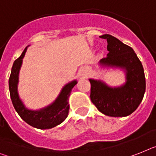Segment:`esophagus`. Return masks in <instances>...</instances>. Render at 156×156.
Here are the masks:
<instances>
[{
	"mask_svg": "<svg viewBox=\"0 0 156 156\" xmlns=\"http://www.w3.org/2000/svg\"><path fill=\"white\" fill-rule=\"evenodd\" d=\"M80 76H83V77H86V76H87V75H86V73H84V72H81Z\"/></svg>",
	"mask_w": 156,
	"mask_h": 156,
	"instance_id": "34e87169",
	"label": "esophagus"
}]
</instances>
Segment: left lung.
<instances>
[{
	"instance_id": "obj_1",
	"label": "left lung",
	"mask_w": 156,
	"mask_h": 156,
	"mask_svg": "<svg viewBox=\"0 0 156 156\" xmlns=\"http://www.w3.org/2000/svg\"><path fill=\"white\" fill-rule=\"evenodd\" d=\"M100 37L107 40L108 51V56L100 60V65L124 69L126 82L120 87H112L101 80L89 79L90 98L104 115L127 116L136 110L144 96L146 81L142 63L132 48L115 37L104 34Z\"/></svg>"
}]
</instances>
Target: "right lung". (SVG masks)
Listing matches in <instances>:
<instances>
[{
  "mask_svg": "<svg viewBox=\"0 0 156 156\" xmlns=\"http://www.w3.org/2000/svg\"><path fill=\"white\" fill-rule=\"evenodd\" d=\"M26 50L27 48H25L24 52L20 57L14 61L12 67L11 74L9 80L12 103L18 115L28 124L39 129H49L60 124L68 116L69 111V97L73 87L77 83V81L73 80L67 83L62 88L56 100L52 104L41 110H29L24 107L22 101L19 98L17 92L19 71Z\"/></svg>",
  "mask_w": 156,
  "mask_h": 156,
  "instance_id": "right-lung-1",
  "label": "right lung"
}]
</instances>
